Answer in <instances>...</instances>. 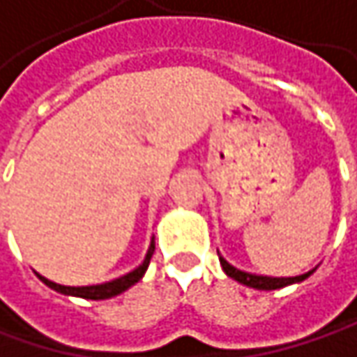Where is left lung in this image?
I'll use <instances>...</instances> for the list:
<instances>
[{
    "instance_id": "1",
    "label": "left lung",
    "mask_w": 357,
    "mask_h": 357,
    "mask_svg": "<svg viewBox=\"0 0 357 357\" xmlns=\"http://www.w3.org/2000/svg\"><path fill=\"white\" fill-rule=\"evenodd\" d=\"M219 253V251H217ZM219 261H221V267H223V271L227 275L231 277V279H235V281H239L243 285H247V287H253V289H263V291H271V289H281V287H285V285H291V283H299V281H303V279H307V277L312 275L315 269L312 271H307V273H303V275H295V277H267V275H255V273H247V271H241L237 267H233L229 261L225 257L219 255Z\"/></svg>"
}]
</instances>
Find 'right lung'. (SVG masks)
<instances>
[{
	"label": "right lung",
	"instance_id": "right-lung-1",
	"mask_svg": "<svg viewBox=\"0 0 357 357\" xmlns=\"http://www.w3.org/2000/svg\"><path fill=\"white\" fill-rule=\"evenodd\" d=\"M152 253H154V237L151 239V245H149V251H146V257L144 261L132 269L130 273L126 275L118 277V279H112L108 283H100V285H82V287H70V285H60V283H54L45 277L38 275L42 281H44L47 287H52L54 291L63 295H74V297H84V299H110L114 295H120L122 291H126L128 287H132L134 283H138L142 275L146 273L149 269V263H151Z\"/></svg>",
	"mask_w": 357,
	"mask_h": 357
}]
</instances>
